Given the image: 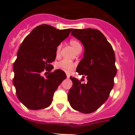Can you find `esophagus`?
<instances>
[{"label": "esophagus", "mask_w": 135, "mask_h": 135, "mask_svg": "<svg viewBox=\"0 0 135 135\" xmlns=\"http://www.w3.org/2000/svg\"><path fill=\"white\" fill-rule=\"evenodd\" d=\"M66 77H67L68 79H69V77H70V74H69V73H66Z\"/></svg>", "instance_id": "esophagus-1"}]
</instances>
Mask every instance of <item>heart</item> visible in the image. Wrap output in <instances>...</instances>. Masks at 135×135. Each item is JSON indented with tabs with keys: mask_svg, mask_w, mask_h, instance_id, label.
Segmentation results:
<instances>
[{
	"mask_svg": "<svg viewBox=\"0 0 135 135\" xmlns=\"http://www.w3.org/2000/svg\"><path fill=\"white\" fill-rule=\"evenodd\" d=\"M69 43H70V45L73 47V48L74 50L75 51L76 53L82 50L81 44L78 40H75V39H73V40H70ZM60 49H61V45H59V46H58V47L56 48L57 56L60 54ZM75 63L73 62L72 61H70V60H65V59L60 60V61L58 62L56 64V69L65 70V71H66V72H70V70H72L75 68Z\"/></svg>",
	"mask_w": 135,
	"mask_h": 135,
	"instance_id": "heart-1",
	"label": "heart"
}]
</instances>
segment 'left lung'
<instances>
[{"mask_svg":"<svg viewBox=\"0 0 135 135\" xmlns=\"http://www.w3.org/2000/svg\"><path fill=\"white\" fill-rule=\"evenodd\" d=\"M84 46L83 58L76 71L86 76L87 83H81L70 76L72 87L68 100L74 110L84 114L96 111L105 102L114 87L117 73L115 54L111 44L102 33L95 29H75L71 33Z\"/></svg>","mask_w":135,"mask_h":135,"instance_id":"obj_1","label":"left lung"}]
</instances>
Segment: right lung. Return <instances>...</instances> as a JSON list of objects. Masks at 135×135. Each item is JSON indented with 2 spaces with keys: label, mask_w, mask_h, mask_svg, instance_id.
Instances as JSON below:
<instances>
[{
  "label": "right lung",
  "mask_w": 135,
  "mask_h": 135,
  "mask_svg": "<svg viewBox=\"0 0 135 135\" xmlns=\"http://www.w3.org/2000/svg\"><path fill=\"white\" fill-rule=\"evenodd\" d=\"M72 29L57 30L43 24L36 27L24 39L13 65V85L18 99L30 110L49 106L59 85L66 78L62 70L49 72L56 56V48L69 37ZM49 75L42 76L44 69Z\"/></svg>",
  "instance_id": "add662e5"
}]
</instances>
